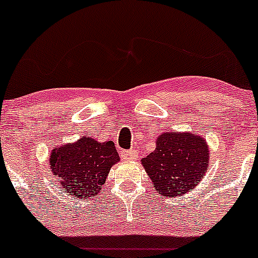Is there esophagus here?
<instances>
[{"instance_id": "1", "label": "esophagus", "mask_w": 258, "mask_h": 258, "mask_svg": "<svg viewBox=\"0 0 258 258\" xmlns=\"http://www.w3.org/2000/svg\"><path fill=\"white\" fill-rule=\"evenodd\" d=\"M119 155H121L122 160H126V161H130V160H135V158H137V153L135 152L134 150H128V151H121V152H119Z\"/></svg>"}]
</instances>
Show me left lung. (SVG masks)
<instances>
[{
	"label": "left lung",
	"instance_id": "8db88e82",
	"mask_svg": "<svg viewBox=\"0 0 258 258\" xmlns=\"http://www.w3.org/2000/svg\"><path fill=\"white\" fill-rule=\"evenodd\" d=\"M206 141L194 134H163L156 140V148L142 160L162 196L176 197L199 184L209 166Z\"/></svg>",
	"mask_w": 258,
	"mask_h": 258
}]
</instances>
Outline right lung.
Returning a JSON list of instances; mask_svg holds the SVG:
<instances>
[{
	"label": "right lung",
	"mask_w": 258,
	"mask_h": 258,
	"mask_svg": "<svg viewBox=\"0 0 258 258\" xmlns=\"http://www.w3.org/2000/svg\"><path fill=\"white\" fill-rule=\"evenodd\" d=\"M116 162L118 153L112 141L101 144L90 137L56 148L49 158L52 172L61 182L62 191L79 199L100 194Z\"/></svg>",
	"instance_id": "obj_1"
}]
</instances>
